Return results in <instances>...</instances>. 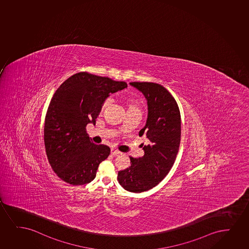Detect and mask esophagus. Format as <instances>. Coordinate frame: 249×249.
I'll return each mask as SVG.
<instances>
[{
	"label": "esophagus",
	"instance_id": "obj_1",
	"mask_svg": "<svg viewBox=\"0 0 249 249\" xmlns=\"http://www.w3.org/2000/svg\"><path fill=\"white\" fill-rule=\"evenodd\" d=\"M121 153V151H119L118 149L116 148H111V154L113 155H118L120 154Z\"/></svg>",
	"mask_w": 249,
	"mask_h": 249
}]
</instances>
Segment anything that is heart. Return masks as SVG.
<instances>
[{"label": "heart", "mask_w": 249, "mask_h": 249, "mask_svg": "<svg viewBox=\"0 0 249 249\" xmlns=\"http://www.w3.org/2000/svg\"><path fill=\"white\" fill-rule=\"evenodd\" d=\"M111 98H107L104 101V103L102 104V106H101L100 111L101 112H103V111L106 108V107L110 104ZM129 108H138V104H137V102L136 101H129Z\"/></svg>", "instance_id": "1"}]
</instances>
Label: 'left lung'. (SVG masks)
<instances>
[{"instance_id":"obj_1","label":"left lung","mask_w":249,"mask_h":249,"mask_svg":"<svg viewBox=\"0 0 249 249\" xmlns=\"http://www.w3.org/2000/svg\"><path fill=\"white\" fill-rule=\"evenodd\" d=\"M129 84L147 100L148 116L139 136H146L148 144L141 145L145 151L143 157H129L131 164L119 172L118 181L127 191L142 193L158 185L173 167L181 141V117L176 100L163 86L154 82Z\"/></svg>"}]
</instances>
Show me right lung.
Here are the masks:
<instances>
[{
  "label": "right lung",
  "instance_id": "add662e5",
  "mask_svg": "<svg viewBox=\"0 0 249 249\" xmlns=\"http://www.w3.org/2000/svg\"><path fill=\"white\" fill-rule=\"evenodd\" d=\"M125 88V82L82 71L66 80L54 92L45 115L44 145L52 169L64 182L82 185L94 179L110 148L91 142L86 127L96 124L109 93Z\"/></svg>",
  "mask_w": 249,
  "mask_h": 249
}]
</instances>
